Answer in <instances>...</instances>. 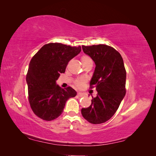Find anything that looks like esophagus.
Wrapping results in <instances>:
<instances>
[{"mask_svg": "<svg viewBox=\"0 0 156 156\" xmlns=\"http://www.w3.org/2000/svg\"><path fill=\"white\" fill-rule=\"evenodd\" d=\"M78 96H79V97H83V96H84V94L80 93V92H79V93H78Z\"/></svg>", "mask_w": 156, "mask_h": 156, "instance_id": "obj_1", "label": "esophagus"}]
</instances>
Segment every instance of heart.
<instances>
[{
	"mask_svg": "<svg viewBox=\"0 0 156 156\" xmlns=\"http://www.w3.org/2000/svg\"><path fill=\"white\" fill-rule=\"evenodd\" d=\"M81 61L83 64H84V63L87 62L89 61H92V60L88 55L84 54L81 57ZM84 83H85V80H84V78H80L78 79V80H76L74 82V84L78 88H82L83 87Z\"/></svg>",
	"mask_w": 156,
	"mask_h": 156,
	"instance_id": "heart-1",
	"label": "heart"
}]
</instances>
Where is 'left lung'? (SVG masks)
<instances>
[{"label":"left lung","mask_w":156,"mask_h":156,"mask_svg":"<svg viewBox=\"0 0 156 156\" xmlns=\"http://www.w3.org/2000/svg\"><path fill=\"white\" fill-rule=\"evenodd\" d=\"M96 64L90 88L98 94L91 104L83 108L81 113L91 124L107 122L115 114L126 94V69L119 52L106 44L82 46Z\"/></svg>","instance_id":"1"}]
</instances>
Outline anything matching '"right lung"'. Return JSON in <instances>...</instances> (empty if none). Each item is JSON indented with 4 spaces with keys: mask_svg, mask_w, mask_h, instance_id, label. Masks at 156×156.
Here are the masks:
<instances>
[{
    "mask_svg": "<svg viewBox=\"0 0 156 156\" xmlns=\"http://www.w3.org/2000/svg\"><path fill=\"white\" fill-rule=\"evenodd\" d=\"M80 51V46L51 43L43 45L31 58L26 76L28 100L33 112L41 119H56L62 114L67 100L76 96L71 87L62 89L56 81Z\"/></svg>",
    "mask_w": 156,
    "mask_h": 156,
    "instance_id": "right-lung-1",
    "label": "right lung"
}]
</instances>
